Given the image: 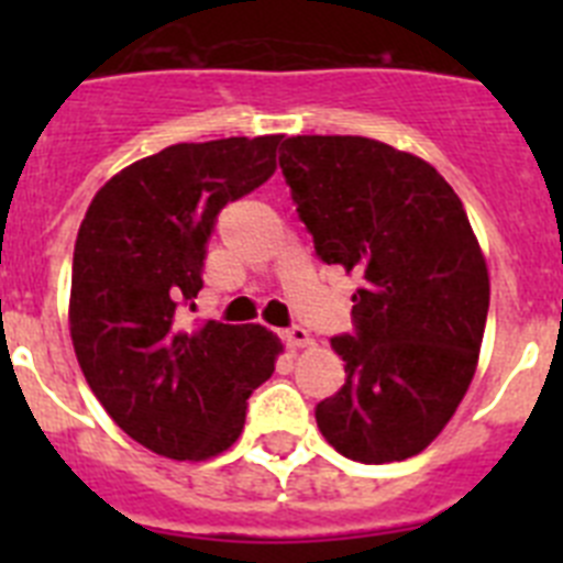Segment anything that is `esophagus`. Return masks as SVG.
I'll return each mask as SVG.
<instances>
[{
    "label": "esophagus",
    "instance_id": "34e87169",
    "mask_svg": "<svg viewBox=\"0 0 563 563\" xmlns=\"http://www.w3.org/2000/svg\"><path fill=\"white\" fill-rule=\"evenodd\" d=\"M282 338H285V343L290 346V350H301V346H310V343H312L310 332H307L305 327H298V324L282 332Z\"/></svg>",
    "mask_w": 563,
    "mask_h": 563
}]
</instances>
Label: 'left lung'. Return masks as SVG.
<instances>
[{"mask_svg": "<svg viewBox=\"0 0 563 563\" xmlns=\"http://www.w3.org/2000/svg\"><path fill=\"white\" fill-rule=\"evenodd\" d=\"M278 166L327 265L361 276L341 391L316 420L338 454L400 462L437 440L479 363L490 278L454 188L422 157L357 134H296Z\"/></svg>", "mask_w": 563, "mask_h": 563, "instance_id": "obj_1", "label": "left lung"}]
</instances>
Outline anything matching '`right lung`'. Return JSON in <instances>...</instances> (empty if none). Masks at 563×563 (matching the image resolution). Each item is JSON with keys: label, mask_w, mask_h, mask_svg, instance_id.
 I'll return each mask as SVG.
<instances>
[{"label": "right lung", "mask_w": 563, "mask_h": 563, "mask_svg": "<svg viewBox=\"0 0 563 563\" xmlns=\"http://www.w3.org/2000/svg\"><path fill=\"white\" fill-rule=\"evenodd\" d=\"M282 134L177 143L92 197L73 253L69 338L107 415L168 460L222 454L282 341L258 324L186 327L217 213L271 180Z\"/></svg>", "instance_id": "1"}]
</instances>
